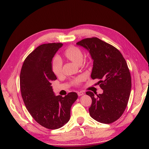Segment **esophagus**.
I'll list each match as a JSON object with an SVG mask.
<instances>
[{
    "label": "esophagus",
    "mask_w": 149,
    "mask_h": 149,
    "mask_svg": "<svg viewBox=\"0 0 149 149\" xmlns=\"http://www.w3.org/2000/svg\"><path fill=\"white\" fill-rule=\"evenodd\" d=\"M84 94V93L82 92V91H80V92H77V95H78V96H82V95H83Z\"/></svg>",
    "instance_id": "esophagus-1"
}]
</instances>
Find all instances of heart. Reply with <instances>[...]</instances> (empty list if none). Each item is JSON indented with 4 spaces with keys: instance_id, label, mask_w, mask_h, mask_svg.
<instances>
[{
    "instance_id": "heart-1",
    "label": "heart",
    "mask_w": 149,
    "mask_h": 149,
    "mask_svg": "<svg viewBox=\"0 0 149 149\" xmlns=\"http://www.w3.org/2000/svg\"><path fill=\"white\" fill-rule=\"evenodd\" d=\"M64 55L67 58L73 61V63L79 64L82 62L84 58V54L81 49L74 46H71L68 47L64 52ZM63 61L59 56H56L54 58L52 63V71L56 76H59L62 72ZM82 77H79L73 79L72 83L77 84L81 81Z\"/></svg>"
}]
</instances>
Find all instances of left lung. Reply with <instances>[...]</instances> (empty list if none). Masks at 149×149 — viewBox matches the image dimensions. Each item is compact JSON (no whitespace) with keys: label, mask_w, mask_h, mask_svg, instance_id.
Segmentation results:
<instances>
[{"label":"left lung","mask_w":149,"mask_h":149,"mask_svg":"<svg viewBox=\"0 0 149 149\" xmlns=\"http://www.w3.org/2000/svg\"><path fill=\"white\" fill-rule=\"evenodd\" d=\"M86 49L93 60L91 78L99 80L101 94L86 93L92 99L89 108L94 119L102 123L118 120L127 106L131 89V77L127 62L113 46L97 38L82 39L76 43Z\"/></svg>","instance_id":"1"}]
</instances>
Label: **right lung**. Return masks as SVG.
<instances>
[{"instance_id": "1", "label": "right lung", "mask_w": 149, "mask_h": 149, "mask_svg": "<svg viewBox=\"0 0 149 149\" xmlns=\"http://www.w3.org/2000/svg\"><path fill=\"white\" fill-rule=\"evenodd\" d=\"M61 43L42 44L31 52L22 64L19 77L21 93L24 104L42 127L58 129L70 118V109L78 96L70 93L63 97L55 95L51 82L56 79L52 71L54 56Z\"/></svg>"}]
</instances>
